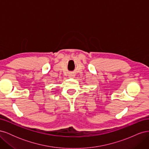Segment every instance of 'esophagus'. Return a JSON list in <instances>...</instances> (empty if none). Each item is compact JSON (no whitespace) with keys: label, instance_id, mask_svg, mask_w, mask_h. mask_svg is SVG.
<instances>
[{"label":"esophagus","instance_id":"34e87169","mask_svg":"<svg viewBox=\"0 0 149 149\" xmlns=\"http://www.w3.org/2000/svg\"><path fill=\"white\" fill-rule=\"evenodd\" d=\"M70 78H73V77H74V76L71 74V75H70Z\"/></svg>","mask_w":149,"mask_h":149}]
</instances>
